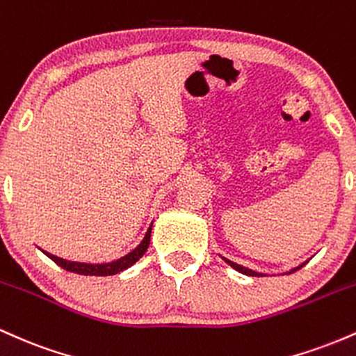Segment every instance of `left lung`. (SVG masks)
Listing matches in <instances>:
<instances>
[{"label":"left lung","instance_id":"8db88e82","mask_svg":"<svg viewBox=\"0 0 356 356\" xmlns=\"http://www.w3.org/2000/svg\"><path fill=\"white\" fill-rule=\"evenodd\" d=\"M224 261H226L227 264H229L231 268H234L236 271H239V273H243V275H248V276H263L261 275V273H256V271H252V269H248V268H244V266H241V264H238V263H232V261H229V259H226V257H222ZM301 266H303V264H301ZM300 266V268H301ZM300 268H296V269H300ZM296 269H293V271H296ZM289 275V273H288Z\"/></svg>","mask_w":356,"mask_h":356}]
</instances>
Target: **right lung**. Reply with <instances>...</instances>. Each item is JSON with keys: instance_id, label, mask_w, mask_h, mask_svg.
I'll use <instances>...</instances> for the list:
<instances>
[{"instance_id": "add662e5", "label": "right lung", "mask_w": 356, "mask_h": 356, "mask_svg": "<svg viewBox=\"0 0 356 356\" xmlns=\"http://www.w3.org/2000/svg\"><path fill=\"white\" fill-rule=\"evenodd\" d=\"M150 232H152V226L149 227L147 231L144 241H142L138 246L134 249L132 252L129 254L120 257V259L112 261V263H105V264H87V263H75V261H67V259H61L58 256H53L50 252L43 251L44 254L50 257L51 261H55L60 268L67 269L70 273H76V275H85V276H110V275H117V273L124 271V269L130 268L132 264H136L142 256L145 254L147 248L150 244Z\"/></svg>"}]
</instances>
